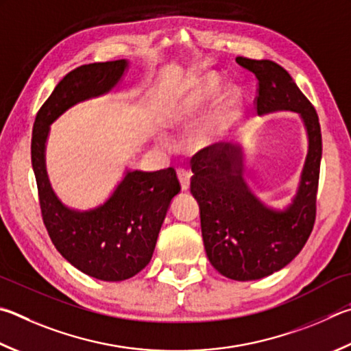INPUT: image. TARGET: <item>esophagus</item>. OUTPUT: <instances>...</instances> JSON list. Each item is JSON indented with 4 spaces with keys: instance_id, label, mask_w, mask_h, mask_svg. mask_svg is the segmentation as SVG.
Segmentation results:
<instances>
[{
    "instance_id": "obj_1",
    "label": "esophagus",
    "mask_w": 351,
    "mask_h": 351,
    "mask_svg": "<svg viewBox=\"0 0 351 351\" xmlns=\"http://www.w3.org/2000/svg\"><path fill=\"white\" fill-rule=\"evenodd\" d=\"M178 180L181 182V189L182 190H189L190 189V171H187L186 169H178Z\"/></svg>"
}]
</instances>
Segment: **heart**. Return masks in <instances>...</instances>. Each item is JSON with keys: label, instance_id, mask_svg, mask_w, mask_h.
Wrapping results in <instances>:
<instances>
[{"label": "heart", "instance_id": "obj_1", "mask_svg": "<svg viewBox=\"0 0 351 351\" xmlns=\"http://www.w3.org/2000/svg\"><path fill=\"white\" fill-rule=\"evenodd\" d=\"M215 86H216V80H213V78L204 80L201 87H199V92H196L192 98H189L186 103L178 107L176 114H175L176 123H184V121H187L190 117H192L197 107L204 103V99H206L208 95L213 92ZM233 99H234V95L228 93L226 101H222L221 104H218L216 110L210 114L206 123H204L199 129L196 130L195 143L197 145L206 147V145L215 144L216 141H218L219 136L222 135V132L226 130L228 121H230V117H232L230 107H232Z\"/></svg>", "mask_w": 351, "mask_h": 351}]
</instances>
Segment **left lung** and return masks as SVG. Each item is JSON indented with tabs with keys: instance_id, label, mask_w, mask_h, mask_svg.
Listing matches in <instances>:
<instances>
[{
	"instance_id": "8db88e82",
	"label": "left lung",
	"mask_w": 351,
	"mask_h": 351,
	"mask_svg": "<svg viewBox=\"0 0 351 351\" xmlns=\"http://www.w3.org/2000/svg\"><path fill=\"white\" fill-rule=\"evenodd\" d=\"M237 62L256 76L258 114L296 112L308 135L298 193L282 212L264 206L250 192L242 178L239 145L213 144L192 158L190 190L199 204L208 261L226 278L254 281L290 264L313 230L322 136L315 107L284 67L270 60L244 56H238Z\"/></svg>"
}]
</instances>
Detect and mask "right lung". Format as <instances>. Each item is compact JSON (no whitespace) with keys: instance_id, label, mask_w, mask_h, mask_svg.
I'll list each match as a JSON object with an SVG mask.
<instances>
[{"instance_id":"1","label":"right lung","mask_w":351,"mask_h":351,"mask_svg":"<svg viewBox=\"0 0 351 351\" xmlns=\"http://www.w3.org/2000/svg\"><path fill=\"white\" fill-rule=\"evenodd\" d=\"M125 69L127 61L118 60L69 72L38 110L32 133V167L49 237L70 264L101 281H124L150 263L170 201L181 190L176 171L129 170L104 204L78 212L53 193L44 152L50 124L81 101L110 92Z\"/></svg>"}]
</instances>
